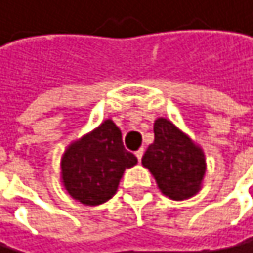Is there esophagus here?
I'll list each match as a JSON object with an SVG mask.
<instances>
[{"mask_svg": "<svg viewBox=\"0 0 253 253\" xmlns=\"http://www.w3.org/2000/svg\"><path fill=\"white\" fill-rule=\"evenodd\" d=\"M143 152H145V151H143V148H140V149H138V151L135 152V157H137V160H138V161H142Z\"/></svg>", "mask_w": 253, "mask_h": 253, "instance_id": "esophagus-1", "label": "esophagus"}]
</instances>
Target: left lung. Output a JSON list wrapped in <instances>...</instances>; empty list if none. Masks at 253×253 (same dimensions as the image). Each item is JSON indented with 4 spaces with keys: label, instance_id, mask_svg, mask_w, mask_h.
Wrapping results in <instances>:
<instances>
[{
    "label": "left lung",
    "instance_id": "1",
    "mask_svg": "<svg viewBox=\"0 0 253 253\" xmlns=\"http://www.w3.org/2000/svg\"><path fill=\"white\" fill-rule=\"evenodd\" d=\"M142 164L155 178L161 193L173 201L195 196L207 170L202 149L164 118L154 124V143L148 146Z\"/></svg>",
    "mask_w": 253,
    "mask_h": 253
}]
</instances>
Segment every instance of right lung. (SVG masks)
Instances as JSON below:
<instances>
[{"label": "right lung", "instance_id": "right-lung-1", "mask_svg": "<svg viewBox=\"0 0 253 253\" xmlns=\"http://www.w3.org/2000/svg\"><path fill=\"white\" fill-rule=\"evenodd\" d=\"M137 163L124 148L122 132L111 119L68 146L61 157V182L84 205H99L116 193L125 169Z\"/></svg>", "mask_w": 253, "mask_h": 253}]
</instances>
